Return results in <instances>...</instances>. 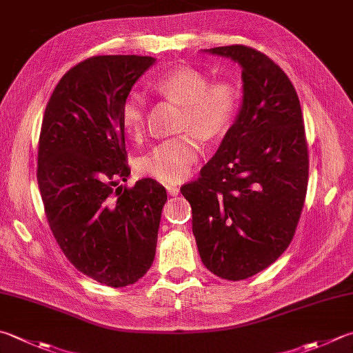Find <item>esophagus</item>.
Segmentation results:
<instances>
[{
  "instance_id": "34e87169",
  "label": "esophagus",
  "mask_w": 353,
  "mask_h": 353,
  "mask_svg": "<svg viewBox=\"0 0 353 353\" xmlns=\"http://www.w3.org/2000/svg\"><path fill=\"white\" fill-rule=\"evenodd\" d=\"M165 190H168L169 195H172V196H176L179 194V188H178V185H174V184L165 185Z\"/></svg>"
}]
</instances>
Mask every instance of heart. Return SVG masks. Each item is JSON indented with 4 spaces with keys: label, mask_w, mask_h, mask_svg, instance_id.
I'll use <instances>...</instances> for the list:
<instances>
[{
    "label": "heart",
    "mask_w": 353,
    "mask_h": 353,
    "mask_svg": "<svg viewBox=\"0 0 353 353\" xmlns=\"http://www.w3.org/2000/svg\"><path fill=\"white\" fill-rule=\"evenodd\" d=\"M159 95L183 104L181 129L194 130L157 144L139 161V170L159 183H181L194 172L201 157V141L224 135L234 123L239 105V92L229 81L209 83V78L194 68L181 65L152 81ZM124 130L141 137L145 128V99L132 92L124 98L119 112Z\"/></svg>",
    "instance_id": "1"
}]
</instances>
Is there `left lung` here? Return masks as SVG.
Listing matches in <instances>:
<instances>
[{
    "instance_id": "1",
    "label": "left lung",
    "mask_w": 353,
    "mask_h": 353,
    "mask_svg": "<svg viewBox=\"0 0 353 353\" xmlns=\"http://www.w3.org/2000/svg\"><path fill=\"white\" fill-rule=\"evenodd\" d=\"M204 52L239 64L243 99L216 154L181 194L203 264L239 281L269 268L294 238L307 190V143L300 99L280 65L248 46Z\"/></svg>"
}]
</instances>
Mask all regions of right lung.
<instances>
[{"label": "right lung", "instance_id": "1", "mask_svg": "<svg viewBox=\"0 0 353 353\" xmlns=\"http://www.w3.org/2000/svg\"><path fill=\"white\" fill-rule=\"evenodd\" d=\"M155 61L103 55L77 64L53 90L39 135L37 178L52 234L79 272L110 288L150 269L168 201L152 178L118 185L130 175L121 104Z\"/></svg>", "mask_w": 353, "mask_h": 353}]
</instances>
